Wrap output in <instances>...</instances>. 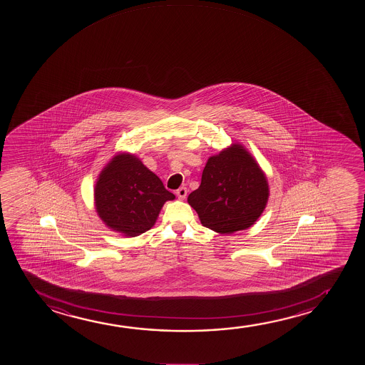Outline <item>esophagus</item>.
<instances>
[{"instance_id":"1","label":"esophagus","mask_w":365,"mask_h":365,"mask_svg":"<svg viewBox=\"0 0 365 365\" xmlns=\"http://www.w3.org/2000/svg\"><path fill=\"white\" fill-rule=\"evenodd\" d=\"M187 188L185 187H180V190H177V192H175V195H177V197L180 198V200H185V197H187Z\"/></svg>"}]
</instances>
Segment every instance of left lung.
<instances>
[{
	"instance_id": "1",
	"label": "left lung",
	"mask_w": 365,
	"mask_h": 365,
	"mask_svg": "<svg viewBox=\"0 0 365 365\" xmlns=\"http://www.w3.org/2000/svg\"><path fill=\"white\" fill-rule=\"evenodd\" d=\"M269 198V185L250 150L233 143L210 155L198 190L188 195L200 223L220 235L248 230Z\"/></svg>"
}]
</instances>
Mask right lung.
<instances>
[{"label":"right lung","instance_id":"add662e5","mask_svg":"<svg viewBox=\"0 0 365 365\" xmlns=\"http://www.w3.org/2000/svg\"><path fill=\"white\" fill-rule=\"evenodd\" d=\"M95 208L110 230L137 237L155 225L160 210L175 195L130 152L115 153L96 180Z\"/></svg>","mask_w":365,"mask_h":365}]
</instances>
